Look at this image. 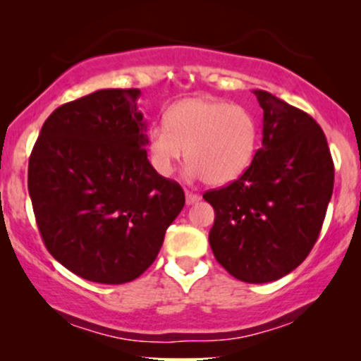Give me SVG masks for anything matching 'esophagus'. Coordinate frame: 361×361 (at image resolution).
<instances>
[{
	"instance_id": "1",
	"label": "esophagus",
	"mask_w": 361,
	"mask_h": 361,
	"mask_svg": "<svg viewBox=\"0 0 361 361\" xmlns=\"http://www.w3.org/2000/svg\"><path fill=\"white\" fill-rule=\"evenodd\" d=\"M197 202H200V195L186 192V205H193L197 204Z\"/></svg>"
}]
</instances>
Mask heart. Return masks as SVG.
<instances>
[{"mask_svg":"<svg viewBox=\"0 0 361 361\" xmlns=\"http://www.w3.org/2000/svg\"><path fill=\"white\" fill-rule=\"evenodd\" d=\"M258 122L250 110L217 98H185L173 103L164 123L147 132L149 161L169 176L186 156L190 180L224 186L241 178L258 149Z\"/></svg>","mask_w":361,"mask_h":361,"instance_id":"b5f03b06","label":"heart"}]
</instances>
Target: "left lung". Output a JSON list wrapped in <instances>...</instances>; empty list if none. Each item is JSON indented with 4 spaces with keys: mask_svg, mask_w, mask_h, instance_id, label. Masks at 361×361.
<instances>
[{
    "mask_svg": "<svg viewBox=\"0 0 361 361\" xmlns=\"http://www.w3.org/2000/svg\"><path fill=\"white\" fill-rule=\"evenodd\" d=\"M263 140L246 173L204 198L214 207L209 243L234 279L267 283L307 258L324 222L334 166L310 115L263 90Z\"/></svg>",
    "mask_w": 361,
    "mask_h": 361,
    "instance_id": "left-lung-1",
    "label": "left lung"
}]
</instances>
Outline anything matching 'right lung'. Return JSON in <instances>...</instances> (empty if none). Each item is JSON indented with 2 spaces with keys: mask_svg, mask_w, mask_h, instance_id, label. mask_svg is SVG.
<instances>
[{
  "mask_svg": "<svg viewBox=\"0 0 361 361\" xmlns=\"http://www.w3.org/2000/svg\"><path fill=\"white\" fill-rule=\"evenodd\" d=\"M140 90H100L44 122L28 161V193L47 250L97 283L142 275L185 205L176 181L147 159Z\"/></svg>",
  "mask_w": 361,
  "mask_h": 361,
  "instance_id": "1",
  "label": "right lung"
}]
</instances>
